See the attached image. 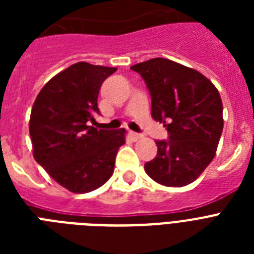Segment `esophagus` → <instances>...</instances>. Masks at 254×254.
<instances>
[{
    "mask_svg": "<svg viewBox=\"0 0 254 254\" xmlns=\"http://www.w3.org/2000/svg\"><path fill=\"white\" fill-rule=\"evenodd\" d=\"M129 135H130V138L133 141H137V139L142 138V134H139V133H135V131H129Z\"/></svg>",
    "mask_w": 254,
    "mask_h": 254,
    "instance_id": "obj_1",
    "label": "esophagus"
}]
</instances>
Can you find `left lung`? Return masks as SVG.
<instances>
[{
    "label": "left lung",
    "mask_w": 254,
    "mask_h": 254,
    "mask_svg": "<svg viewBox=\"0 0 254 254\" xmlns=\"http://www.w3.org/2000/svg\"><path fill=\"white\" fill-rule=\"evenodd\" d=\"M130 68L150 92L151 117L169 131V141H155L157 157L145 171L166 187L192 183L216 154L224 125L220 93L199 71L165 58Z\"/></svg>",
    "instance_id": "8db88e82"
}]
</instances>
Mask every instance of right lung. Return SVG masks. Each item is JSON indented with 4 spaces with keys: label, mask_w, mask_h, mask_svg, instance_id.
Listing matches in <instances>:
<instances>
[{
    "label": "right lung",
    "mask_w": 254,
    "mask_h": 254,
    "mask_svg": "<svg viewBox=\"0 0 254 254\" xmlns=\"http://www.w3.org/2000/svg\"><path fill=\"white\" fill-rule=\"evenodd\" d=\"M116 67L79 62L50 79L38 93L29 130L35 161L71 192L99 189L112 177L116 155L125 143V129L91 127L99 115L103 81Z\"/></svg>",
    "instance_id": "1"
}]
</instances>
